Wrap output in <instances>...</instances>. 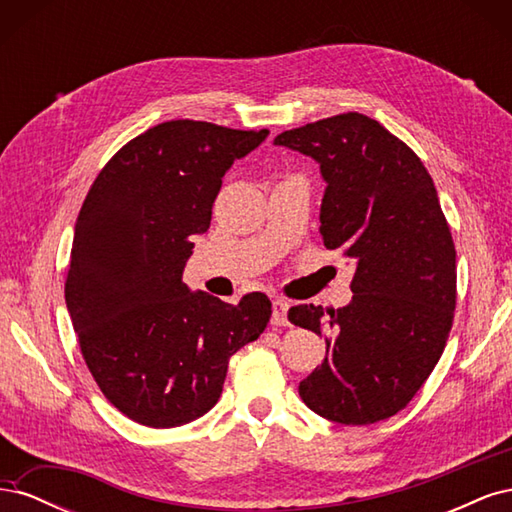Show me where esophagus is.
Here are the masks:
<instances>
[{
  "instance_id": "esophagus-1",
  "label": "esophagus",
  "mask_w": 512,
  "mask_h": 512,
  "mask_svg": "<svg viewBox=\"0 0 512 512\" xmlns=\"http://www.w3.org/2000/svg\"><path fill=\"white\" fill-rule=\"evenodd\" d=\"M288 307L290 305L284 299L273 301V316H271L273 327H288Z\"/></svg>"
}]
</instances>
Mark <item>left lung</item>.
<instances>
[{
  "mask_svg": "<svg viewBox=\"0 0 512 512\" xmlns=\"http://www.w3.org/2000/svg\"><path fill=\"white\" fill-rule=\"evenodd\" d=\"M273 143L320 164L324 247L356 265L346 307L288 312L327 342L299 395L333 423L384 421L425 384L453 327L457 254L436 185L406 143L361 113L286 130Z\"/></svg>",
  "mask_w": 512,
  "mask_h": 512,
  "instance_id": "left-lung-1",
  "label": "left lung"
}]
</instances>
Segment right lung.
<instances>
[{"label":"right lung","instance_id":"obj_1","mask_svg":"<svg viewBox=\"0 0 512 512\" xmlns=\"http://www.w3.org/2000/svg\"><path fill=\"white\" fill-rule=\"evenodd\" d=\"M267 136L192 119L158 123L115 153L85 198L66 305L91 376L136 423L168 429L209 412L230 356L267 329V294L230 305L183 284L222 177Z\"/></svg>","mask_w":512,"mask_h":512}]
</instances>
